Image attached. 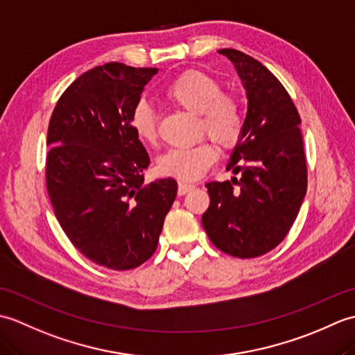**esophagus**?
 I'll return each mask as SVG.
<instances>
[{
    "label": "esophagus",
    "mask_w": 355,
    "mask_h": 355,
    "mask_svg": "<svg viewBox=\"0 0 355 355\" xmlns=\"http://www.w3.org/2000/svg\"><path fill=\"white\" fill-rule=\"evenodd\" d=\"M195 189L193 184H187V183H180L178 184V195H186L187 192H191Z\"/></svg>",
    "instance_id": "34e87169"
}]
</instances>
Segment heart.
<instances>
[{"label": "heart", "mask_w": 355, "mask_h": 355, "mask_svg": "<svg viewBox=\"0 0 355 355\" xmlns=\"http://www.w3.org/2000/svg\"><path fill=\"white\" fill-rule=\"evenodd\" d=\"M166 99L187 112L201 117V130L221 148H233L244 128L243 111L236 97L221 93V85L209 74L189 70L173 79L164 92ZM131 126L146 143L157 140V116L149 103L140 101L131 112ZM218 158L212 143L186 149H169L158 157L157 171L163 177L180 182H195L209 171Z\"/></svg>", "instance_id": "heart-1"}]
</instances>
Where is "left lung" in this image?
<instances>
[{"label": "left lung", "instance_id": "1", "mask_svg": "<svg viewBox=\"0 0 355 355\" xmlns=\"http://www.w3.org/2000/svg\"><path fill=\"white\" fill-rule=\"evenodd\" d=\"M218 53L233 64L245 89L243 134L225 166L241 178L206 184L210 205L201 223L221 252L256 258L282 243L305 198L300 117L286 89L261 62L233 49Z\"/></svg>", "mask_w": 355, "mask_h": 355}]
</instances>
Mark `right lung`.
I'll return each mask as SVG.
<instances>
[{
    "mask_svg": "<svg viewBox=\"0 0 355 355\" xmlns=\"http://www.w3.org/2000/svg\"><path fill=\"white\" fill-rule=\"evenodd\" d=\"M157 69L94 67L65 89L47 132V189L65 235L89 261L131 270L155 252L177 197L173 178L145 183L149 155L131 112Z\"/></svg>",
    "mask_w": 355,
    "mask_h": 355,
    "instance_id": "add662e5",
    "label": "right lung"
}]
</instances>
